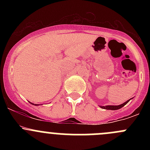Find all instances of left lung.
Instances as JSON below:
<instances>
[{
	"mask_svg": "<svg viewBox=\"0 0 150 150\" xmlns=\"http://www.w3.org/2000/svg\"><path fill=\"white\" fill-rule=\"evenodd\" d=\"M130 99L129 100H128V101H126V102H124L123 104H120V105H117V106H113V105H108V106H102V107H101V108H102V109H105V110H119V109H120V108H122V107H124V106L125 105V104H126L127 103H128V102H129L130 101Z\"/></svg>",
	"mask_w": 150,
	"mask_h": 150,
	"instance_id": "obj_1",
	"label": "left lung"
}]
</instances>
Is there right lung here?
Segmentation results:
<instances>
[{
	"label": "right lung",
	"mask_w": 150,
	"mask_h": 150,
	"mask_svg": "<svg viewBox=\"0 0 150 150\" xmlns=\"http://www.w3.org/2000/svg\"><path fill=\"white\" fill-rule=\"evenodd\" d=\"M35 105H38V104H35Z\"/></svg>",
	"instance_id": "1"
}]
</instances>
